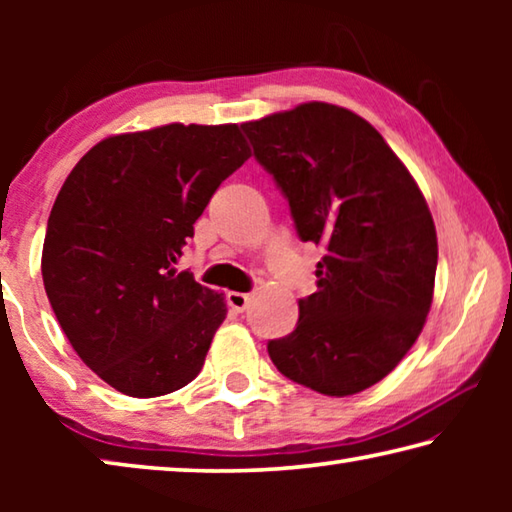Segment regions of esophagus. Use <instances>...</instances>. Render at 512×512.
I'll return each mask as SVG.
<instances>
[{"mask_svg":"<svg viewBox=\"0 0 512 512\" xmlns=\"http://www.w3.org/2000/svg\"><path fill=\"white\" fill-rule=\"evenodd\" d=\"M250 302V293H241V291H230L228 293V305L235 311H244Z\"/></svg>","mask_w":512,"mask_h":512,"instance_id":"1","label":"esophagus"}]
</instances>
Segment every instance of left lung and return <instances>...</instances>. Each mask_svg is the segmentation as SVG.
Returning <instances> with one entry per match:
<instances>
[{
	"label": "left lung",
	"mask_w": 512,
	"mask_h": 512,
	"mask_svg": "<svg viewBox=\"0 0 512 512\" xmlns=\"http://www.w3.org/2000/svg\"><path fill=\"white\" fill-rule=\"evenodd\" d=\"M287 196L298 237L325 250L318 291L289 336L268 341L275 368L329 397L384 379L431 309L438 239L409 169L352 110L300 103L241 124Z\"/></svg>",
	"instance_id": "1"
}]
</instances>
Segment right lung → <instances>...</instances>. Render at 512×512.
Segmentation results:
<instances>
[{
    "instance_id": "obj_1",
    "label": "right lung",
    "mask_w": 512,
    "mask_h": 512,
    "mask_svg": "<svg viewBox=\"0 0 512 512\" xmlns=\"http://www.w3.org/2000/svg\"><path fill=\"white\" fill-rule=\"evenodd\" d=\"M248 158L237 124H167L106 137L60 187L42 282L76 354L119 393L167 395L201 372L228 307L176 264Z\"/></svg>"
}]
</instances>
